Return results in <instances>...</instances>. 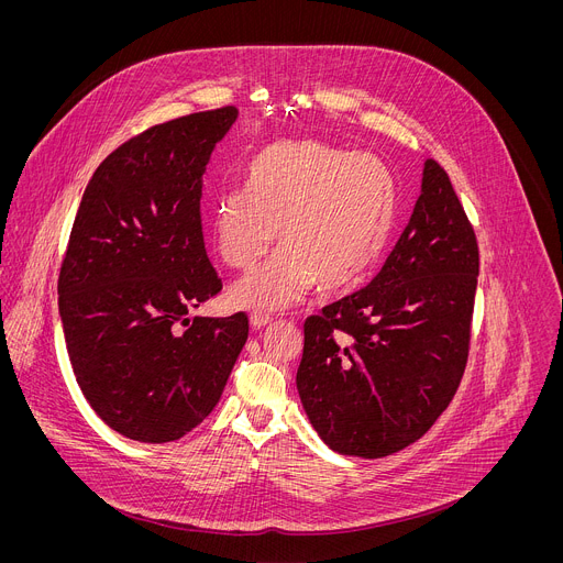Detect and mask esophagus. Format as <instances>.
Masks as SVG:
<instances>
[{
	"label": "esophagus",
	"instance_id": "esophagus-1",
	"mask_svg": "<svg viewBox=\"0 0 563 563\" xmlns=\"http://www.w3.org/2000/svg\"><path fill=\"white\" fill-rule=\"evenodd\" d=\"M250 323H252L254 330H263V328H267L272 323V318L267 313H263V311H254L250 316Z\"/></svg>",
	"mask_w": 563,
	"mask_h": 563
}]
</instances>
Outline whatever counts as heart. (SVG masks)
Listing matches in <instances>:
<instances>
[{
  "label": "heart",
  "instance_id": "obj_1",
  "mask_svg": "<svg viewBox=\"0 0 563 563\" xmlns=\"http://www.w3.org/2000/svg\"><path fill=\"white\" fill-rule=\"evenodd\" d=\"M394 202V178L374 153L313 137L265 146L247 169V191H224L213 207L216 250L231 269H252L278 229V256L231 289L233 302L283 309L316 283L323 291L356 285L387 243Z\"/></svg>",
  "mask_w": 563,
  "mask_h": 563
}]
</instances>
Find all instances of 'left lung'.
<instances>
[{
    "label": "left lung",
    "instance_id": "left-lung-1",
    "mask_svg": "<svg viewBox=\"0 0 563 563\" xmlns=\"http://www.w3.org/2000/svg\"><path fill=\"white\" fill-rule=\"evenodd\" d=\"M474 229L445 169L421 196L374 280L305 320L302 408L334 452L380 459L419 441L450 406L470 352Z\"/></svg>",
    "mask_w": 563,
    "mask_h": 563
}]
</instances>
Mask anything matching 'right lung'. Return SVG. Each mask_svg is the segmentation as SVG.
Segmentation results:
<instances>
[{
	"mask_svg": "<svg viewBox=\"0 0 563 563\" xmlns=\"http://www.w3.org/2000/svg\"><path fill=\"white\" fill-rule=\"evenodd\" d=\"M235 107L155 124L96 169L57 294L79 389L115 432L169 443L218 406L250 318L189 311L222 289L202 235V176Z\"/></svg>",
	"mask_w": 563,
	"mask_h": 563,
	"instance_id": "1",
	"label": "right lung"
}]
</instances>
